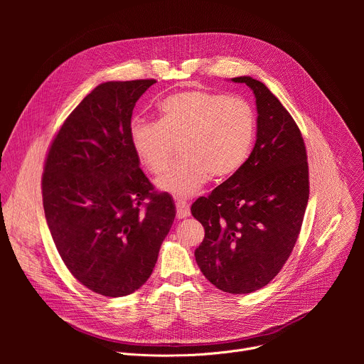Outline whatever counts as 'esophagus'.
I'll use <instances>...</instances> for the list:
<instances>
[{
  "mask_svg": "<svg viewBox=\"0 0 364 364\" xmlns=\"http://www.w3.org/2000/svg\"><path fill=\"white\" fill-rule=\"evenodd\" d=\"M176 207H177V218L178 219H184L190 216V207L188 203L183 201V200H177L176 201Z\"/></svg>",
  "mask_w": 364,
  "mask_h": 364,
  "instance_id": "34e87169",
  "label": "esophagus"
}]
</instances>
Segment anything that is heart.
Here are the masks:
<instances>
[{"instance_id": "obj_1", "label": "heart", "mask_w": 364, "mask_h": 364, "mask_svg": "<svg viewBox=\"0 0 364 364\" xmlns=\"http://www.w3.org/2000/svg\"><path fill=\"white\" fill-rule=\"evenodd\" d=\"M129 136L139 163L155 176L167 170L180 145L183 157L155 184L190 197L210 176L226 180L240 170L255 136V112L239 96L183 90L160 103L157 122H135Z\"/></svg>"}]
</instances>
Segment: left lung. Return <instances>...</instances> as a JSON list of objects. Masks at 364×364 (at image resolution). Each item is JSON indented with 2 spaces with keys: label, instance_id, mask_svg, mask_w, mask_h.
<instances>
[{
  "label": "left lung",
  "instance_id": "8db88e82",
  "mask_svg": "<svg viewBox=\"0 0 364 364\" xmlns=\"http://www.w3.org/2000/svg\"><path fill=\"white\" fill-rule=\"evenodd\" d=\"M256 97V142L240 170L191 205L204 239L196 262L216 288L249 294L268 285L295 246L308 204L309 181L299 128L278 97L250 76Z\"/></svg>",
  "mask_w": 364,
  "mask_h": 364
}]
</instances>
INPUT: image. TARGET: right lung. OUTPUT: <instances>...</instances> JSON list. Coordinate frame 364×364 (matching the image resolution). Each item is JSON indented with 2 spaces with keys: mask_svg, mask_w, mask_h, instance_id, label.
<instances>
[{
  "mask_svg": "<svg viewBox=\"0 0 364 364\" xmlns=\"http://www.w3.org/2000/svg\"><path fill=\"white\" fill-rule=\"evenodd\" d=\"M154 79L105 82L68 117L41 180L47 226L70 274L90 291L125 296L157 264L176 218L154 191L131 145V117Z\"/></svg>",
  "mask_w": 364,
  "mask_h": 364,
  "instance_id": "add662e5",
  "label": "right lung"
}]
</instances>
